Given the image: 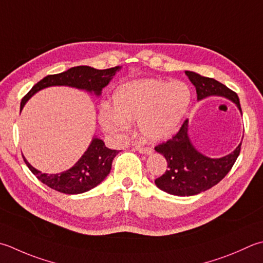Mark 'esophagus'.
<instances>
[{
    "label": "esophagus",
    "mask_w": 263,
    "mask_h": 263,
    "mask_svg": "<svg viewBox=\"0 0 263 263\" xmlns=\"http://www.w3.org/2000/svg\"><path fill=\"white\" fill-rule=\"evenodd\" d=\"M136 149L141 154H147V155H149V154L153 153V148L151 147H146V146H142L140 145V143H136Z\"/></svg>",
    "instance_id": "obj_1"
}]
</instances>
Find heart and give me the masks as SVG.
Masks as SVG:
<instances>
[{
  "instance_id": "heart-1",
  "label": "heart",
  "mask_w": 263,
  "mask_h": 263,
  "mask_svg": "<svg viewBox=\"0 0 263 263\" xmlns=\"http://www.w3.org/2000/svg\"><path fill=\"white\" fill-rule=\"evenodd\" d=\"M192 99L189 87L182 82L147 79L121 85L112 97L115 110L102 107L101 125L108 131H121L127 121L139 120L142 135L149 140H161L172 136Z\"/></svg>"
}]
</instances>
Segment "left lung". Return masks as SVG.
<instances>
[{
  "instance_id": "1",
  "label": "left lung",
  "mask_w": 263,
  "mask_h": 263,
  "mask_svg": "<svg viewBox=\"0 0 263 263\" xmlns=\"http://www.w3.org/2000/svg\"><path fill=\"white\" fill-rule=\"evenodd\" d=\"M184 73L196 87L198 100L209 96H222L233 100L241 111L237 93L229 87L194 71ZM187 132L188 120H184L176 135L155 147L167 162L165 173L155 180L156 186L177 196H193L215 186L227 176L240 153L241 143L227 156L209 158L193 147Z\"/></svg>"
}]
</instances>
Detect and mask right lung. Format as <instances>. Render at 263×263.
<instances>
[{"mask_svg": "<svg viewBox=\"0 0 263 263\" xmlns=\"http://www.w3.org/2000/svg\"><path fill=\"white\" fill-rule=\"evenodd\" d=\"M120 68V66L112 67L109 69H96L89 66H76L71 67L64 73L48 75L43 80L37 82L23 98L20 108H23L26 101L36 92L52 85L74 86L79 89H85L86 91H95V93L100 95L102 87L109 83L111 77ZM117 154V151L107 148L104 141L95 138L84 155L80 158V161L73 167L63 173H42L39 170L34 168L25 158L24 161L41 182L57 192L76 195L85 193L98 186L110 172L112 159Z\"/></svg>", "mask_w": 263, "mask_h": 263, "instance_id": "right-lung-1", "label": "right lung"}]
</instances>
